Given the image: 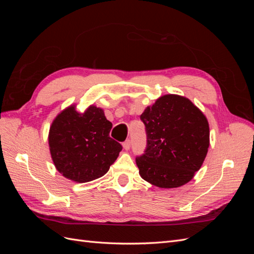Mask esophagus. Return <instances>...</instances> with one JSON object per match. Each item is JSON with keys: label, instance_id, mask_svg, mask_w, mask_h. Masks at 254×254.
Instances as JSON below:
<instances>
[{"label": "esophagus", "instance_id": "1", "mask_svg": "<svg viewBox=\"0 0 254 254\" xmlns=\"http://www.w3.org/2000/svg\"><path fill=\"white\" fill-rule=\"evenodd\" d=\"M130 146H131V141L130 140H126L124 143H123V147H124V149L126 150L130 149Z\"/></svg>", "mask_w": 254, "mask_h": 254}]
</instances>
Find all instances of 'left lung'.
I'll return each instance as SVG.
<instances>
[{
    "label": "left lung",
    "instance_id": "8db88e82",
    "mask_svg": "<svg viewBox=\"0 0 254 254\" xmlns=\"http://www.w3.org/2000/svg\"><path fill=\"white\" fill-rule=\"evenodd\" d=\"M146 148L135 158L142 178L161 189L183 186L201 167L210 145L209 123L190 99L168 94L141 114Z\"/></svg>",
    "mask_w": 254,
    "mask_h": 254
}]
</instances>
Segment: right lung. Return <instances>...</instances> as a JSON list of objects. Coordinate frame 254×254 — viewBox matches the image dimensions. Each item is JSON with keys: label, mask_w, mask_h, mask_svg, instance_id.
<instances>
[{"label": "right lung", "mask_w": 254, "mask_h": 254, "mask_svg": "<svg viewBox=\"0 0 254 254\" xmlns=\"http://www.w3.org/2000/svg\"><path fill=\"white\" fill-rule=\"evenodd\" d=\"M111 128L103 109L95 106H90L83 113L70 106L59 113L49 134L51 155L57 171L79 183L104 176L123 148L109 136Z\"/></svg>", "instance_id": "obj_1"}]
</instances>
